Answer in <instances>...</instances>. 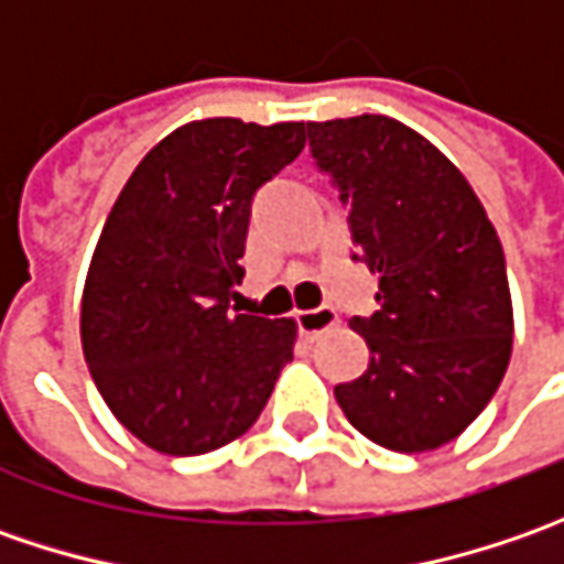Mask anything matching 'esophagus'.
<instances>
[{"label":"esophagus","mask_w":564,"mask_h":564,"mask_svg":"<svg viewBox=\"0 0 564 564\" xmlns=\"http://www.w3.org/2000/svg\"><path fill=\"white\" fill-rule=\"evenodd\" d=\"M294 319H297V333H301V336L316 338L336 326L338 314L333 307H316V311H301Z\"/></svg>","instance_id":"1"}]
</instances>
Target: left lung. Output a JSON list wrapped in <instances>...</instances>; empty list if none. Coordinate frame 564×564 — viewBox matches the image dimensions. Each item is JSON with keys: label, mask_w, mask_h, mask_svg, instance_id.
I'll return each mask as SVG.
<instances>
[{"label": "left lung", "mask_w": 564, "mask_h": 564, "mask_svg": "<svg viewBox=\"0 0 564 564\" xmlns=\"http://www.w3.org/2000/svg\"><path fill=\"white\" fill-rule=\"evenodd\" d=\"M364 260L379 275L373 316H355L370 364L336 401L367 440L430 452L462 436L511 358L506 253L467 178L389 116L307 121Z\"/></svg>", "instance_id": "left-lung-1"}]
</instances>
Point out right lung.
I'll use <instances>...</instances> for the list:
<instances>
[{"instance_id":"add662e5","label":"right lung","mask_w":564,"mask_h":564,"mask_svg":"<svg viewBox=\"0 0 564 564\" xmlns=\"http://www.w3.org/2000/svg\"><path fill=\"white\" fill-rule=\"evenodd\" d=\"M304 150V121L200 119L156 143L99 235L80 345L109 411L163 455L248 433L292 360L294 319L235 314L250 200Z\"/></svg>"}]
</instances>
